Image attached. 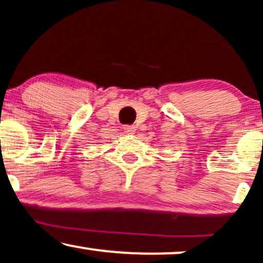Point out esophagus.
<instances>
[{
	"label": "esophagus",
	"mask_w": 263,
	"mask_h": 263,
	"mask_svg": "<svg viewBox=\"0 0 263 263\" xmlns=\"http://www.w3.org/2000/svg\"><path fill=\"white\" fill-rule=\"evenodd\" d=\"M123 132H126V134H135L136 132V127L135 126H128V125H126V126H123Z\"/></svg>",
	"instance_id": "1"
}]
</instances>
